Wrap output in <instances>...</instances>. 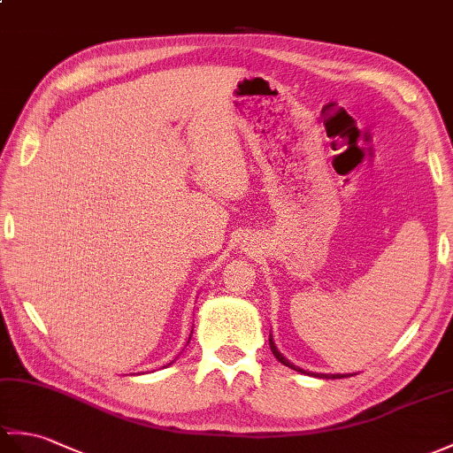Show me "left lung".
I'll return each mask as SVG.
<instances>
[{
	"instance_id": "1",
	"label": "left lung",
	"mask_w": 453,
	"mask_h": 453,
	"mask_svg": "<svg viewBox=\"0 0 453 453\" xmlns=\"http://www.w3.org/2000/svg\"><path fill=\"white\" fill-rule=\"evenodd\" d=\"M268 342H270V349H272V353H274L276 359H278L281 365L289 366V369H293V371L303 372V374H309V376H317V378H345V376H347V374H322V372H311V371H303L301 366H296V365H293V363H289V359H286V357H283V355L280 353V349H278V347H276L274 340H272V334H270Z\"/></svg>"
}]
</instances>
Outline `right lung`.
<instances>
[{
  "label": "right lung",
  "mask_w": 453,
  "mask_h": 453,
  "mask_svg": "<svg viewBox=\"0 0 453 453\" xmlns=\"http://www.w3.org/2000/svg\"><path fill=\"white\" fill-rule=\"evenodd\" d=\"M191 334H193V332H191ZM188 342H191V335H188ZM188 342H187V343H188ZM170 365H172V363H170Z\"/></svg>",
  "instance_id": "1"
}]
</instances>
